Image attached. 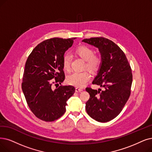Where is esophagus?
Segmentation results:
<instances>
[{"mask_svg":"<svg viewBox=\"0 0 152 152\" xmlns=\"http://www.w3.org/2000/svg\"><path fill=\"white\" fill-rule=\"evenodd\" d=\"M83 88H78V87H77L76 88H75V92H81L82 91H83Z\"/></svg>","mask_w":152,"mask_h":152,"instance_id":"obj_1","label":"esophagus"}]
</instances>
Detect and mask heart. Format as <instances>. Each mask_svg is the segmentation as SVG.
Masks as SVG:
<instances>
[{
    "label": "heart",
    "mask_w": 152,
    "mask_h": 152,
    "mask_svg": "<svg viewBox=\"0 0 152 152\" xmlns=\"http://www.w3.org/2000/svg\"><path fill=\"white\" fill-rule=\"evenodd\" d=\"M77 56L86 60L85 66L92 72L98 70L102 64V60L99 55L94 54V50L87 46H80L76 48ZM72 57L69 53H65L62 59L63 68L66 71L70 70ZM91 74L87 70L80 72H74L66 77V82L70 86L76 87H83L90 80Z\"/></svg>",
    "instance_id": "obj_1"
}]
</instances>
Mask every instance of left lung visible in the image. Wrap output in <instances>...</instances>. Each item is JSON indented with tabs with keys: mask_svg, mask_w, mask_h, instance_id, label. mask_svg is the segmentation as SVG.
<instances>
[{
	"mask_svg": "<svg viewBox=\"0 0 152 152\" xmlns=\"http://www.w3.org/2000/svg\"><path fill=\"white\" fill-rule=\"evenodd\" d=\"M82 42L99 48L102 62L92 83L104 88H86L90 94L86 111L97 122H107L118 116L129 99L132 83L130 65L124 52L110 40L100 37Z\"/></svg>",
	"mask_w": 152,
	"mask_h": 152,
	"instance_id": "1",
	"label": "left lung"
}]
</instances>
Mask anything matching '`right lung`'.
I'll return each instance as SVG.
<instances>
[{"label": "right lung", "instance_id": "obj_1", "mask_svg": "<svg viewBox=\"0 0 152 152\" xmlns=\"http://www.w3.org/2000/svg\"><path fill=\"white\" fill-rule=\"evenodd\" d=\"M75 39L45 40L34 48L27 59L22 89L30 110L45 122L61 117L66 111V101L75 92L73 86H56L53 89L52 83L59 86L58 83L65 80L63 57Z\"/></svg>", "mask_w": 152, "mask_h": 152}]
</instances>
